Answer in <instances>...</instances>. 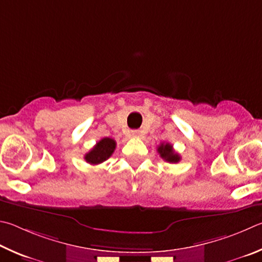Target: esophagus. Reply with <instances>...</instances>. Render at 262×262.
I'll list each match as a JSON object with an SVG mask.
<instances>
[{
	"label": "esophagus",
	"instance_id": "obj_1",
	"mask_svg": "<svg viewBox=\"0 0 262 262\" xmlns=\"http://www.w3.org/2000/svg\"><path fill=\"white\" fill-rule=\"evenodd\" d=\"M131 136L132 137H139L140 136V132L138 130H135V131L131 132Z\"/></svg>",
	"mask_w": 262,
	"mask_h": 262
}]
</instances>
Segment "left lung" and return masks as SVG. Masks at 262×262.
<instances>
[{
  "label": "left lung",
  "mask_w": 262,
  "mask_h": 262,
  "mask_svg": "<svg viewBox=\"0 0 262 262\" xmlns=\"http://www.w3.org/2000/svg\"><path fill=\"white\" fill-rule=\"evenodd\" d=\"M158 152L164 161L170 162V163H177L181 161L180 154H177L172 148V145L169 143H162L158 147Z\"/></svg>",
  "instance_id": "8db88e82"
}]
</instances>
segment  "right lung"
Returning a JSON list of instances; mask_svg holds the SVG:
<instances>
[{
	"label": "right lung",
	"mask_w": 262,
	"mask_h": 262,
	"mask_svg": "<svg viewBox=\"0 0 262 262\" xmlns=\"http://www.w3.org/2000/svg\"><path fill=\"white\" fill-rule=\"evenodd\" d=\"M116 148V141L112 138H103L96 143L89 153L85 154V160L90 164H100L108 160Z\"/></svg>",
	"instance_id": "obj_1"
}]
</instances>
